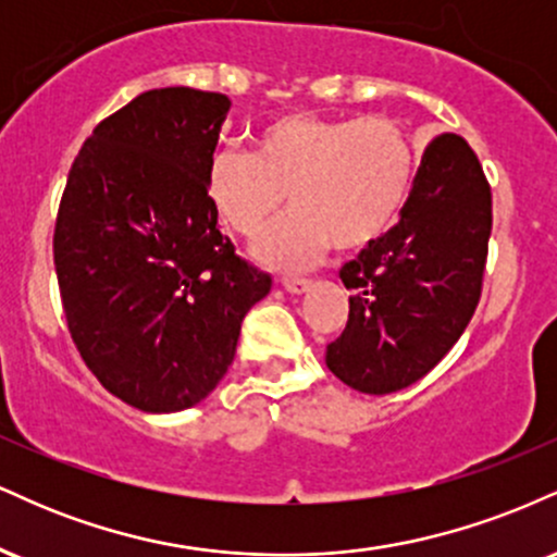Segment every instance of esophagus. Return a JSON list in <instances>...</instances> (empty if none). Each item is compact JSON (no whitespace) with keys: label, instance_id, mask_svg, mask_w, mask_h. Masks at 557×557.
Returning <instances> with one entry per match:
<instances>
[{"label":"esophagus","instance_id":"obj_1","mask_svg":"<svg viewBox=\"0 0 557 557\" xmlns=\"http://www.w3.org/2000/svg\"><path fill=\"white\" fill-rule=\"evenodd\" d=\"M283 287L287 293H293V296H300V293H306L311 287V280H298V277H285L283 280Z\"/></svg>","mask_w":557,"mask_h":557}]
</instances>
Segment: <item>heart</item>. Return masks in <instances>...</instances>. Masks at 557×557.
<instances>
[{
	"instance_id": "obj_1",
	"label": "heart",
	"mask_w": 557,
	"mask_h": 557,
	"mask_svg": "<svg viewBox=\"0 0 557 557\" xmlns=\"http://www.w3.org/2000/svg\"><path fill=\"white\" fill-rule=\"evenodd\" d=\"M417 172L406 127L389 117L280 114L259 127L253 154L220 149L209 159L207 196L216 216L274 270H304L335 246L350 253L372 246L395 225Z\"/></svg>"
}]
</instances>
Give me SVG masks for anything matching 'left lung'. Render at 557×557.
Segmentation results:
<instances>
[{"mask_svg": "<svg viewBox=\"0 0 557 557\" xmlns=\"http://www.w3.org/2000/svg\"><path fill=\"white\" fill-rule=\"evenodd\" d=\"M492 194L471 146L443 133L426 146L400 222L341 270L348 324L327 345L330 372L369 395L432 372L482 296Z\"/></svg>", "mask_w": 557, "mask_h": 557, "instance_id": "left-lung-1", "label": "left lung"}]
</instances>
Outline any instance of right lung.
Returning <instances> with one entry per match:
<instances>
[{"label":"right lung","mask_w":557,"mask_h":557,"mask_svg":"<svg viewBox=\"0 0 557 557\" xmlns=\"http://www.w3.org/2000/svg\"><path fill=\"white\" fill-rule=\"evenodd\" d=\"M230 99L154 88L94 127L54 225L62 309L81 359L127 406H196L235 359L272 277L235 253L207 196Z\"/></svg>","instance_id":"1"}]
</instances>
